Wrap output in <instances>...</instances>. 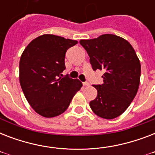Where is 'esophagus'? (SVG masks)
<instances>
[{"instance_id": "obj_1", "label": "esophagus", "mask_w": 155, "mask_h": 155, "mask_svg": "<svg viewBox=\"0 0 155 155\" xmlns=\"http://www.w3.org/2000/svg\"><path fill=\"white\" fill-rule=\"evenodd\" d=\"M83 85H84V86H89L90 84L88 82H84L83 83Z\"/></svg>"}]
</instances>
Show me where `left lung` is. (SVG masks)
Here are the masks:
<instances>
[{
	"instance_id": "8db88e82",
	"label": "left lung",
	"mask_w": 155,
	"mask_h": 155,
	"mask_svg": "<svg viewBox=\"0 0 155 155\" xmlns=\"http://www.w3.org/2000/svg\"><path fill=\"white\" fill-rule=\"evenodd\" d=\"M80 43L89 55L93 71H104L103 84L93 85L97 97L90 107L102 118L117 117L130 106L139 87L141 64L134 49L128 41L110 34Z\"/></svg>"
}]
</instances>
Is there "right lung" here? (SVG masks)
<instances>
[{"label": "right lung", "mask_w": 155, "mask_h": 155, "mask_svg": "<svg viewBox=\"0 0 155 155\" xmlns=\"http://www.w3.org/2000/svg\"><path fill=\"white\" fill-rule=\"evenodd\" d=\"M75 40L44 35L29 43L21 56L19 80L23 93L35 111L44 117L64 113L73 97L83 86L65 70V54L77 44Z\"/></svg>", "instance_id": "right-lung-1"}]
</instances>
